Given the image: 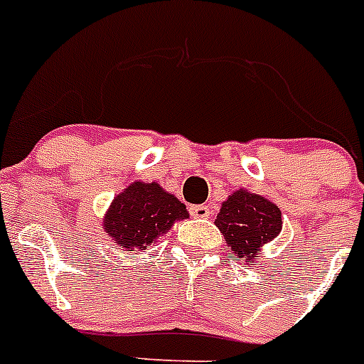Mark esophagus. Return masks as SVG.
<instances>
[{"label":"esophagus","instance_id":"1","mask_svg":"<svg viewBox=\"0 0 364 364\" xmlns=\"http://www.w3.org/2000/svg\"><path fill=\"white\" fill-rule=\"evenodd\" d=\"M210 207L207 205H192L191 207V215L194 216V218H209L210 216Z\"/></svg>","mask_w":364,"mask_h":364}]
</instances>
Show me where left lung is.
Returning a JSON list of instances; mask_svg holds the SVG:
<instances>
[{
	"label": "left lung",
	"instance_id": "1",
	"mask_svg": "<svg viewBox=\"0 0 364 364\" xmlns=\"http://www.w3.org/2000/svg\"><path fill=\"white\" fill-rule=\"evenodd\" d=\"M215 224L235 257L244 259L246 264L255 261L261 255L262 246L276 239L283 228L279 207L246 188H239L228 196Z\"/></svg>",
	"mask_w": 364,
	"mask_h": 364
}]
</instances>
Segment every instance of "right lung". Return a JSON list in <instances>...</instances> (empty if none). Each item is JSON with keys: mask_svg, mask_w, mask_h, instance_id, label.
<instances>
[{"mask_svg": "<svg viewBox=\"0 0 364 364\" xmlns=\"http://www.w3.org/2000/svg\"><path fill=\"white\" fill-rule=\"evenodd\" d=\"M185 203L159 183L135 181L114 196L103 216V231L124 252H140L157 242L179 220H187Z\"/></svg>", "mask_w": 364, "mask_h": 364, "instance_id": "right-lung-1", "label": "right lung"}]
</instances>
